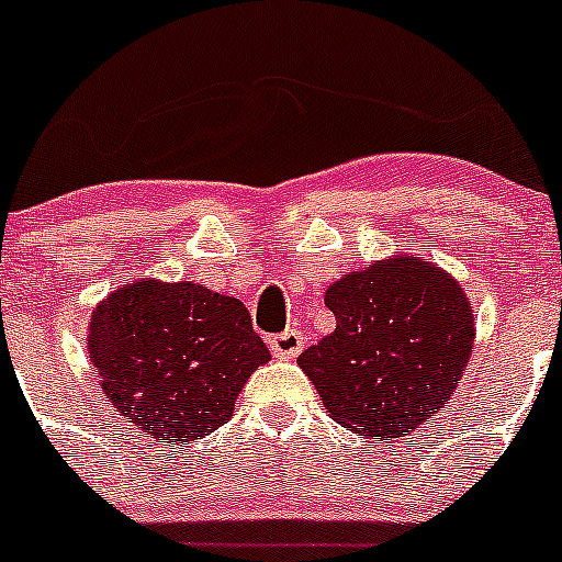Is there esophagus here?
Returning <instances> with one entry per match:
<instances>
[{
    "label": "esophagus",
    "mask_w": 562,
    "mask_h": 562,
    "mask_svg": "<svg viewBox=\"0 0 562 562\" xmlns=\"http://www.w3.org/2000/svg\"><path fill=\"white\" fill-rule=\"evenodd\" d=\"M269 348L277 359H296L304 350V334L296 331V328H285L282 334L269 337Z\"/></svg>",
    "instance_id": "1"
}]
</instances>
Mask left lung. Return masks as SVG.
<instances>
[{"label": "left lung", "mask_w": 562, "mask_h": 562, "mask_svg": "<svg viewBox=\"0 0 562 562\" xmlns=\"http://www.w3.org/2000/svg\"><path fill=\"white\" fill-rule=\"evenodd\" d=\"M337 328L299 356L328 416L370 438H402L449 402L473 348L459 282L418 258L350 271L326 291Z\"/></svg>", "instance_id": "8db88e82"}]
</instances>
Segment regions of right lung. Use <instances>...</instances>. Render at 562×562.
Returning <instances> with one entry per match:
<instances>
[{
    "label": "right lung",
    "instance_id": "obj_1",
    "mask_svg": "<svg viewBox=\"0 0 562 562\" xmlns=\"http://www.w3.org/2000/svg\"><path fill=\"white\" fill-rule=\"evenodd\" d=\"M89 359L122 416L162 443H187L228 422L269 348L239 299L144 280L94 310Z\"/></svg>",
    "mask_w": 562,
    "mask_h": 562
}]
</instances>
